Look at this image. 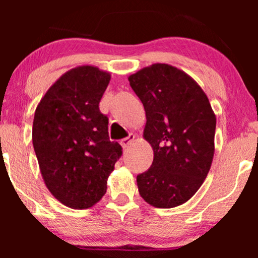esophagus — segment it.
Here are the masks:
<instances>
[{"label": "esophagus", "mask_w": 258, "mask_h": 258, "mask_svg": "<svg viewBox=\"0 0 258 258\" xmlns=\"http://www.w3.org/2000/svg\"><path fill=\"white\" fill-rule=\"evenodd\" d=\"M133 141H135V135H132V133H131V135H130L128 137H126V138L121 139V141H120V144H121V147L123 148V149H126L127 147L131 146Z\"/></svg>", "instance_id": "obj_1"}]
</instances>
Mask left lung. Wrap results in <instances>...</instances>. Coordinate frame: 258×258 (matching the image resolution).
I'll use <instances>...</instances> for the list:
<instances>
[{
	"label": "left lung",
	"instance_id": "8db88e82",
	"mask_svg": "<svg viewBox=\"0 0 258 258\" xmlns=\"http://www.w3.org/2000/svg\"><path fill=\"white\" fill-rule=\"evenodd\" d=\"M142 100L143 138L154 160L137 176L138 191L149 205L171 209L199 190L215 154L216 115L203 88L183 70L156 63L128 76Z\"/></svg>",
	"mask_w": 258,
	"mask_h": 258
}]
</instances>
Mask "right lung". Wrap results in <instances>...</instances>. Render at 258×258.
Here are the masks:
<instances>
[{
	"label": "right lung",
	"instance_id": "obj_1",
	"mask_svg": "<svg viewBox=\"0 0 258 258\" xmlns=\"http://www.w3.org/2000/svg\"><path fill=\"white\" fill-rule=\"evenodd\" d=\"M109 81L110 74L97 67H76L48 88L35 110L32 144L44 184L72 209H90L102 199L122 154L99 110Z\"/></svg>",
	"mask_w": 258,
	"mask_h": 258
}]
</instances>
